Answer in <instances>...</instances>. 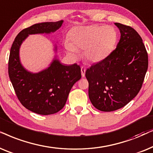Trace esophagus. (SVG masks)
<instances>
[{
  "mask_svg": "<svg viewBox=\"0 0 153 153\" xmlns=\"http://www.w3.org/2000/svg\"><path fill=\"white\" fill-rule=\"evenodd\" d=\"M85 71H86V69L84 67H81V75H82V77H83V78L85 75Z\"/></svg>",
  "mask_w": 153,
  "mask_h": 153,
  "instance_id": "1",
  "label": "esophagus"
}]
</instances>
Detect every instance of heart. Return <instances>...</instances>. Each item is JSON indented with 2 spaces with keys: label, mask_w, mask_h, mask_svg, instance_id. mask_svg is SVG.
<instances>
[{
  "label": "heart",
  "mask_w": 153,
  "mask_h": 153,
  "mask_svg": "<svg viewBox=\"0 0 153 153\" xmlns=\"http://www.w3.org/2000/svg\"><path fill=\"white\" fill-rule=\"evenodd\" d=\"M68 38L70 42H66L65 48L70 55L77 57L78 50H84L83 54L87 60L99 62L115 50L118 33L113 26L93 25L73 28Z\"/></svg>",
  "instance_id": "obj_1"
}]
</instances>
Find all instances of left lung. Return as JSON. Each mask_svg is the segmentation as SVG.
Returning <instances> with one entry per match:
<instances>
[{
	"mask_svg": "<svg viewBox=\"0 0 153 153\" xmlns=\"http://www.w3.org/2000/svg\"><path fill=\"white\" fill-rule=\"evenodd\" d=\"M120 40L110 55L87 68L89 98L96 108L111 112L121 108L139 92L148 66L146 47L129 26L115 23Z\"/></svg>",
	"mask_w": 153,
	"mask_h": 153,
	"instance_id": "1",
	"label": "left lung"
}]
</instances>
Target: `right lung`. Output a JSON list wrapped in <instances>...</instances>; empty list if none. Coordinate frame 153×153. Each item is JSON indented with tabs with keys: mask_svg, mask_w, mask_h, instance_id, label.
Listing matches in <instances>:
<instances>
[{
	"mask_svg": "<svg viewBox=\"0 0 153 153\" xmlns=\"http://www.w3.org/2000/svg\"><path fill=\"white\" fill-rule=\"evenodd\" d=\"M62 23V20L42 22L24 28L10 49L8 74L17 99L26 108L40 115L56 113L64 108L73 85L81 78L80 66L77 64L63 65L54 60L48 68L31 73L20 64L19 47L30 34L54 32Z\"/></svg>",
	"mask_w": 153,
	"mask_h": 153,
	"instance_id": "right-lung-1",
	"label": "right lung"
}]
</instances>
